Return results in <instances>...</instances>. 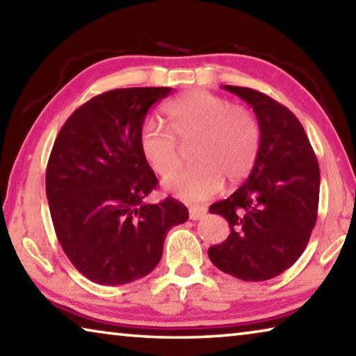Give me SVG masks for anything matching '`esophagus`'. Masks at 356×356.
<instances>
[{"label":"esophagus","instance_id":"obj_1","mask_svg":"<svg viewBox=\"0 0 356 356\" xmlns=\"http://www.w3.org/2000/svg\"><path fill=\"white\" fill-rule=\"evenodd\" d=\"M206 213H207V209L206 207H201V206L190 207V220H193V221L201 220L202 216H206Z\"/></svg>","mask_w":356,"mask_h":356}]
</instances>
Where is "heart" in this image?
<instances>
[{
    "instance_id": "1",
    "label": "heart",
    "mask_w": 356,
    "mask_h": 356,
    "mask_svg": "<svg viewBox=\"0 0 356 356\" xmlns=\"http://www.w3.org/2000/svg\"><path fill=\"white\" fill-rule=\"evenodd\" d=\"M163 113L170 130L147 120L140 131L143 156L156 174L166 176L178 167V139L195 138V165L168 176L161 184L170 195L201 202L216 195L225 180L237 184L248 177L261 146V130L248 108L232 105L212 92L191 91L170 102Z\"/></svg>"
}]
</instances>
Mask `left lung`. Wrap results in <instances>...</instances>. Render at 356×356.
Wrapping results in <instances>:
<instances>
[{"label":"left lung","mask_w":356,"mask_h":356,"mask_svg":"<svg viewBox=\"0 0 356 356\" xmlns=\"http://www.w3.org/2000/svg\"><path fill=\"white\" fill-rule=\"evenodd\" d=\"M252 106L261 130L254 168L227 200L210 206L225 216L227 238L209 248L216 268L243 281H267L297 262L317 221L321 171L295 114L254 89L222 86Z\"/></svg>","instance_id":"1"}]
</instances>
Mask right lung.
<instances>
[{
	"instance_id": "1",
	"label": "right lung",
	"mask_w": 356,
	"mask_h": 356,
	"mask_svg": "<svg viewBox=\"0 0 356 356\" xmlns=\"http://www.w3.org/2000/svg\"><path fill=\"white\" fill-rule=\"evenodd\" d=\"M171 88H125L72 113L53 144L45 188L56 237L81 275L120 286L149 275L172 226L188 220L174 197L146 200L159 180L140 149L150 106Z\"/></svg>"
}]
</instances>
